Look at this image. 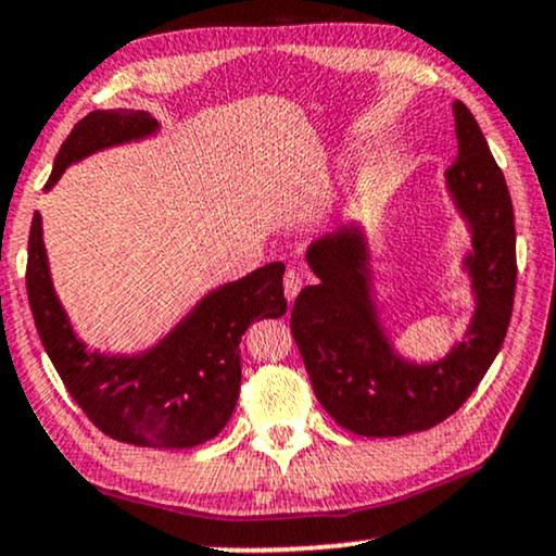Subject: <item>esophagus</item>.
Instances as JSON below:
<instances>
[{"instance_id":"1","label":"esophagus","mask_w":556,"mask_h":556,"mask_svg":"<svg viewBox=\"0 0 556 556\" xmlns=\"http://www.w3.org/2000/svg\"><path fill=\"white\" fill-rule=\"evenodd\" d=\"M302 290V274L298 269H287L285 271V298L294 300Z\"/></svg>"}]
</instances>
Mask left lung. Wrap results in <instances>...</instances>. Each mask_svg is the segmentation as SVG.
<instances>
[{
	"mask_svg": "<svg viewBox=\"0 0 556 556\" xmlns=\"http://www.w3.org/2000/svg\"><path fill=\"white\" fill-rule=\"evenodd\" d=\"M459 156L446 168V189L465 217L472 251L465 256L475 315L465 339L444 359L410 362L379 318L369 243L349 223L307 245L318 285L292 307V336L315 397L336 424L369 439L433 428L465 405L503 346L516 294V223L501 166L480 125L454 102Z\"/></svg>",
	"mask_w": 556,
	"mask_h": 556,
	"instance_id": "8db88e82",
	"label": "left lung"
}]
</instances>
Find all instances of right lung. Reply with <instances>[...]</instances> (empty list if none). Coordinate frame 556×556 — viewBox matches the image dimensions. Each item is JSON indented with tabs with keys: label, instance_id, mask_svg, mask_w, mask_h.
I'll use <instances>...</instances> for the list:
<instances>
[{
	"label": "right lung",
	"instance_id": "obj_1",
	"mask_svg": "<svg viewBox=\"0 0 556 556\" xmlns=\"http://www.w3.org/2000/svg\"><path fill=\"white\" fill-rule=\"evenodd\" d=\"M153 132L159 121L143 110L89 112L63 140L46 189L76 161ZM282 277V262L266 264L207 292L156 346L102 354L76 336L53 290L40 213L27 241V300L46 354L91 424L136 446L192 448L226 428L241 390L238 343L251 323L287 313Z\"/></svg>",
	"mask_w": 556,
	"mask_h": 556
}]
</instances>
